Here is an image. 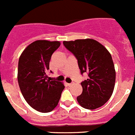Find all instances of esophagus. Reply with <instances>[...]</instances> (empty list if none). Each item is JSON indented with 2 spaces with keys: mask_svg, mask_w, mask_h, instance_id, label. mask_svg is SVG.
<instances>
[{
  "mask_svg": "<svg viewBox=\"0 0 135 135\" xmlns=\"http://www.w3.org/2000/svg\"><path fill=\"white\" fill-rule=\"evenodd\" d=\"M72 85H73V83H68V85L69 87H70V86H72Z\"/></svg>",
  "mask_w": 135,
  "mask_h": 135,
  "instance_id": "1",
  "label": "esophagus"
}]
</instances>
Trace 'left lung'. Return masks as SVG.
<instances>
[{
	"mask_svg": "<svg viewBox=\"0 0 135 135\" xmlns=\"http://www.w3.org/2000/svg\"><path fill=\"white\" fill-rule=\"evenodd\" d=\"M63 44L76 58L81 74H88V79L80 83L83 92L77 97L78 102L89 110L102 107L112 95L115 83V70L110 54L92 39L64 41Z\"/></svg>",
	"mask_w": 135,
	"mask_h": 135,
	"instance_id": "1",
	"label": "left lung"
}]
</instances>
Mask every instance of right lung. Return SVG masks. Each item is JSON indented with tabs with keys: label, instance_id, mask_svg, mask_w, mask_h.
<instances>
[{
	"label": "right lung",
	"instance_id": "add662e5",
	"mask_svg": "<svg viewBox=\"0 0 135 135\" xmlns=\"http://www.w3.org/2000/svg\"><path fill=\"white\" fill-rule=\"evenodd\" d=\"M60 44L59 41L37 40L20 56L18 81L22 94L32 108L41 113L55 109L65 88L62 83L51 80L46 74L52 55Z\"/></svg>",
	"mask_w": 135,
	"mask_h": 135
}]
</instances>
